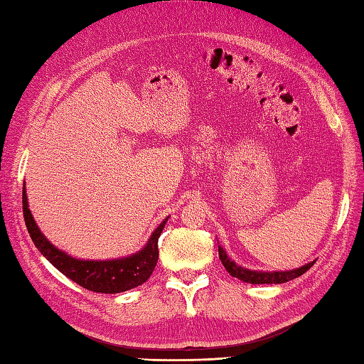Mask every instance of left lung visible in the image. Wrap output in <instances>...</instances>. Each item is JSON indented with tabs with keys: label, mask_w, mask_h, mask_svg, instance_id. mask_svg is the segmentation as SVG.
Returning a JSON list of instances; mask_svg holds the SVG:
<instances>
[{
	"label": "left lung",
	"mask_w": 364,
	"mask_h": 364,
	"mask_svg": "<svg viewBox=\"0 0 364 364\" xmlns=\"http://www.w3.org/2000/svg\"><path fill=\"white\" fill-rule=\"evenodd\" d=\"M219 258L222 261L223 267L228 270V274L231 277H236L237 280L245 282V283H252V284H280V283H286L289 280H294L300 275H304L308 269H310L314 262H306L305 266H300L297 269L292 270H274V272H266V270H252L236 264V262L231 259L227 252L223 250V247L219 245Z\"/></svg>",
	"instance_id": "obj_1"
}]
</instances>
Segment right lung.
<instances>
[{"label": "right lung", "instance_id": "right-lung-1", "mask_svg": "<svg viewBox=\"0 0 364 364\" xmlns=\"http://www.w3.org/2000/svg\"><path fill=\"white\" fill-rule=\"evenodd\" d=\"M23 215H25L26 228L34 245L59 272H63L82 288L103 294H117L133 289L149 280L159 257L158 239L168 220V218L162 220L146 244L133 255L114 259H80L58 249L45 237L29 210L26 188H23Z\"/></svg>", "mask_w": 364, "mask_h": 364}]
</instances>
